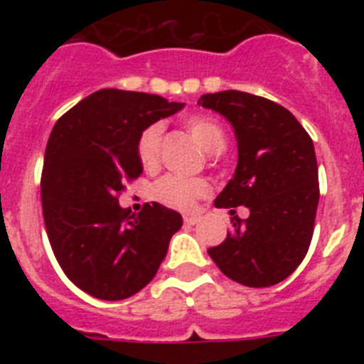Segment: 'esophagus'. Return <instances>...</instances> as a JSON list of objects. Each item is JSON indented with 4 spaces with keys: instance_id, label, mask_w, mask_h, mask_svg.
<instances>
[{
    "instance_id": "34e87169",
    "label": "esophagus",
    "mask_w": 364,
    "mask_h": 364,
    "mask_svg": "<svg viewBox=\"0 0 364 364\" xmlns=\"http://www.w3.org/2000/svg\"><path fill=\"white\" fill-rule=\"evenodd\" d=\"M198 217L194 215H185V225H188V227H194V225H198Z\"/></svg>"
}]
</instances>
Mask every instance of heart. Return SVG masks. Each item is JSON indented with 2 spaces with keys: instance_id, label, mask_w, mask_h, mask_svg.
Instances as JSON below:
<instances>
[{
  "instance_id": "b5f03b06",
  "label": "heart",
  "mask_w": 364,
  "mask_h": 364,
  "mask_svg": "<svg viewBox=\"0 0 364 364\" xmlns=\"http://www.w3.org/2000/svg\"><path fill=\"white\" fill-rule=\"evenodd\" d=\"M185 126L208 153H219L225 147V132L221 124L210 117H191ZM160 143H162V126L160 124H151L139 136L137 156L145 168H154L159 164ZM153 194L160 204L168 208L191 211L200 198L210 194V183L198 177L166 176L156 181Z\"/></svg>"
}]
</instances>
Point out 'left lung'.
I'll return each instance as SVG.
<instances>
[{"label": "left lung", "instance_id": "obj_1", "mask_svg": "<svg viewBox=\"0 0 364 364\" xmlns=\"http://www.w3.org/2000/svg\"><path fill=\"white\" fill-rule=\"evenodd\" d=\"M198 104L234 128L238 166L217 196L232 232L208 253L219 270L247 287H270L293 274L310 247L319 183L314 141L291 111L238 90L204 94ZM245 205L247 220L234 207Z\"/></svg>", "mask_w": 364, "mask_h": 364}]
</instances>
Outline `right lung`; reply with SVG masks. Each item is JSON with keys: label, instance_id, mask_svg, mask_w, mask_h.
I'll return each mask as SVG.
<instances>
[{"label": "right lung", "instance_id": "obj_1", "mask_svg": "<svg viewBox=\"0 0 364 364\" xmlns=\"http://www.w3.org/2000/svg\"><path fill=\"white\" fill-rule=\"evenodd\" d=\"M183 107L156 94L104 88L50 132L41 176L48 242L65 276L96 299L122 300L141 291L181 228V215L159 202L130 215L119 193L141 176L143 130Z\"/></svg>", "mask_w": 364, "mask_h": 364}]
</instances>
